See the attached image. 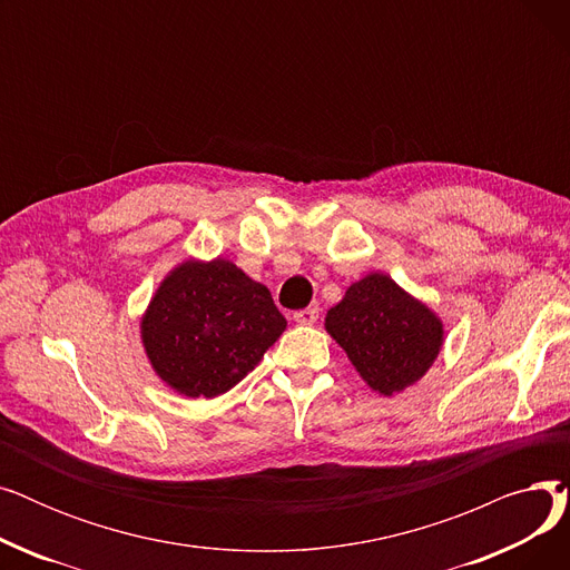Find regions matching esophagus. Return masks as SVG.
Wrapping results in <instances>:
<instances>
[{
    "instance_id": "1",
    "label": "esophagus",
    "mask_w": 570,
    "mask_h": 570,
    "mask_svg": "<svg viewBox=\"0 0 570 570\" xmlns=\"http://www.w3.org/2000/svg\"><path fill=\"white\" fill-rule=\"evenodd\" d=\"M293 321L297 325H314L318 321V309L316 307H307V309H301L293 314Z\"/></svg>"
}]
</instances>
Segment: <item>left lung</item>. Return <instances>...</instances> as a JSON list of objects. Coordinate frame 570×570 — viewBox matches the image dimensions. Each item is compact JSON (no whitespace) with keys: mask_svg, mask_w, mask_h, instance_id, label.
<instances>
[{"mask_svg":"<svg viewBox=\"0 0 570 570\" xmlns=\"http://www.w3.org/2000/svg\"><path fill=\"white\" fill-rule=\"evenodd\" d=\"M325 331L383 397L421 381L445 342L441 316L385 273L353 282L342 301L327 309Z\"/></svg>","mask_w":570,"mask_h":570,"instance_id":"1","label":"left lung"}]
</instances>
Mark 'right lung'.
I'll return each instance as SVG.
<instances>
[{
    "instance_id": "right-lung-1",
    "label": "right lung",
    "mask_w": 570,
    "mask_h": 570,
    "mask_svg": "<svg viewBox=\"0 0 570 570\" xmlns=\"http://www.w3.org/2000/svg\"><path fill=\"white\" fill-rule=\"evenodd\" d=\"M286 331L267 286L228 258H185L159 282L140 316L155 374L183 397L228 393Z\"/></svg>"
}]
</instances>
